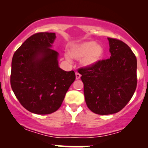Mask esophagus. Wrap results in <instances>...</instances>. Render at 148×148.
I'll return each mask as SVG.
<instances>
[{
    "mask_svg": "<svg viewBox=\"0 0 148 148\" xmlns=\"http://www.w3.org/2000/svg\"><path fill=\"white\" fill-rule=\"evenodd\" d=\"M80 78H81V74H80L79 73L76 72V79L78 80V79H80Z\"/></svg>",
    "mask_w": 148,
    "mask_h": 148,
    "instance_id": "esophagus-1",
    "label": "esophagus"
}]
</instances>
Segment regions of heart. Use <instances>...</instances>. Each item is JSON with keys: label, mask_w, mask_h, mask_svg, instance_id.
Wrapping results in <instances>:
<instances>
[{"label": "heart", "mask_w": 148, "mask_h": 148, "mask_svg": "<svg viewBox=\"0 0 148 148\" xmlns=\"http://www.w3.org/2000/svg\"><path fill=\"white\" fill-rule=\"evenodd\" d=\"M103 55L104 48L102 45L95 41H86L72 46L69 49V54L65 53L64 57L67 60H70V56L76 60L81 59L82 66L88 67L98 63L102 60Z\"/></svg>", "instance_id": "obj_1"}]
</instances>
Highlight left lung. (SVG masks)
Listing matches in <instances>:
<instances>
[{
    "label": "left lung",
    "mask_w": 148,
    "mask_h": 148,
    "mask_svg": "<svg viewBox=\"0 0 148 148\" xmlns=\"http://www.w3.org/2000/svg\"><path fill=\"white\" fill-rule=\"evenodd\" d=\"M110 58L79 69L86 104L93 113H118L130 101L137 85V60L125 42L108 37Z\"/></svg>",
    "instance_id": "8db88e82"
}]
</instances>
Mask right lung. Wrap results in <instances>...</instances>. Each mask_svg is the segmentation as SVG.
<instances>
[{
    "label": "right lung",
    "mask_w": 148,
    "mask_h": 148,
    "mask_svg": "<svg viewBox=\"0 0 148 148\" xmlns=\"http://www.w3.org/2000/svg\"><path fill=\"white\" fill-rule=\"evenodd\" d=\"M56 38L54 33L34 34L12 60V89L22 106L35 114L56 111L76 79L74 71L59 67V54L51 49Z\"/></svg>",
    "instance_id": "obj_1"
}]
</instances>
